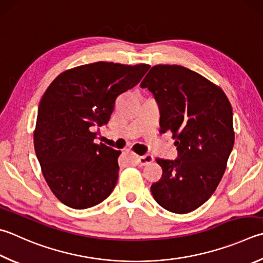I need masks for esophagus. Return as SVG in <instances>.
Instances as JSON below:
<instances>
[{
  "label": "esophagus",
  "mask_w": 263,
  "mask_h": 263,
  "mask_svg": "<svg viewBox=\"0 0 263 263\" xmlns=\"http://www.w3.org/2000/svg\"><path fill=\"white\" fill-rule=\"evenodd\" d=\"M137 161L140 165H146V164L152 163V162L154 161V157H153L152 155H148V154L144 155V156H137Z\"/></svg>",
  "instance_id": "obj_1"
}]
</instances>
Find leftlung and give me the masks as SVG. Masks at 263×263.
Returning <instances> with one entry per match:
<instances>
[{
  "label": "left lung",
  "mask_w": 263,
  "mask_h": 263,
  "mask_svg": "<svg viewBox=\"0 0 263 263\" xmlns=\"http://www.w3.org/2000/svg\"><path fill=\"white\" fill-rule=\"evenodd\" d=\"M140 86L159 104L161 132L176 138L178 156L156 159L163 174L151 191L161 207L176 214L199 208L215 192L235 142L232 107L223 90L180 65H156Z\"/></svg>",
  "instance_id": "left-lung-1"
}]
</instances>
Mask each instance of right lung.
Instances as JSON below:
<instances>
[{
	"mask_svg": "<svg viewBox=\"0 0 263 263\" xmlns=\"http://www.w3.org/2000/svg\"><path fill=\"white\" fill-rule=\"evenodd\" d=\"M148 64L80 65L56 77L37 108L34 149L55 197L74 209L107 199L118 178L119 151L94 144V127L107 124L116 99L139 84Z\"/></svg>",
	"mask_w": 263,
	"mask_h": 263,
	"instance_id": "obj_1",
	"label": "right lung"
}]
</instances>
